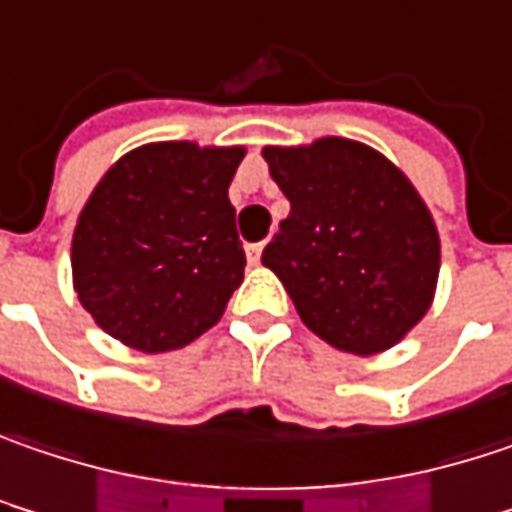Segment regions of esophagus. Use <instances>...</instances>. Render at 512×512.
Returning a JSON list of instances; mask_svg holds the SVG:
<instances>
[{
  "mask_svg": "<svg viewBox=\"0 0 512 512\" xmlns=\"http://www.w3.org/2000/svg\"><path fill=\"white\" fill-rule=\"evenodd\" d=\"M260 255H263V243H252V246H246V260L257 266L260 263Z\"/></svg>",
  "mask_w": 512,
  "mask_h": 512,
  "instance_id": "34e87169",
  "label": "esophagus"
}]
</instances>
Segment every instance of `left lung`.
Wrapping results in <instances>:
<instances>
[{"mask_svg":"<svg viewBox=\"0 0 512 512\" xmlns=\"http://www.w3.org/2000/svg\"><path fill=\"white\" fill-rule=\"evenodd\" d=\"M289 217L263 249L301 321L356 356L394 347L432 307L440 240L406 173L374 147H263Z\"/></svg>","mask_w":512,"mask_h":512,"instance_id":"1","label":"left lung"}]
</instances>
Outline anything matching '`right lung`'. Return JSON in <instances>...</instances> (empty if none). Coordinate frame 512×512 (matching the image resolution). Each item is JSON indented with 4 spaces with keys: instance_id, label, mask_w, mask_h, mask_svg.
Masks as SVG:
<instances>
[{
    "instance_id": "add662e5",
    "label": "right lung",
    "mask_w": 512,
    "mask_h": 512,
    "mask_svg": "<svg viewBox=\"0 0 512 512\" xmlns=\"http://www.w3.org/2000/svg\"><path fill=\"white\" fill-rule=\"evenodd\" d=\"M243 147L144 144L95 185L72 237L83 310L141 353L194 342L243 281V243L228 185Z\"/></svg>"
}]
</instances>
